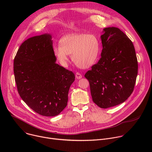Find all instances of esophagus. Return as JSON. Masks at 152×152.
Wrapping results in <instances>:
<instances>
[{
  "label": "esophagus",
  "instance_id": "obj_1",
  "mask_svg": "<svg viewBox=\"0 0 152 152\" xmlns=\"http://www.w3.org/2000/svg\"><path fill=\"white\" fill-rule=\"evenodd\" d=\"M76 79H81L82 78V75H81V74L80 73H78V72H77L76 73Z\"/></svg>",
  "mask_w": 152,
  "mask_h": 152
}]
</instances>
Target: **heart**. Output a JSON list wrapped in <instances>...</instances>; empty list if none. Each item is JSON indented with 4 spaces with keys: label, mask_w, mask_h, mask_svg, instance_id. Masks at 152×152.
Returning <instances> with one entry per match:
<instances>
[{
    "label": "heart",
    "mask_w": 152,
    "mask_h": 152,
    "mask_svg": "<svg viewBox=\"0 0 152 152\" xmlns=\"http://www.w3.org/2000/svg\"><path fill=\"white\" fill-rule=\"evenodd\" d=\"M53 53L59 62L66 64L69 55L76 66L81 69H88L94 64L100 52V43L94 34H70L62 37L59 45L53 48Z\"/></svg>",
    "instance_id": "obj_1"
}]
</instances>
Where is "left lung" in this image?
<instances>
[{
    "label": "left lung",
    "instance_id": "8db88e82",
    "mask_svg": "<svg viewBox=\"0 0 152 152\" xmlns=\"http://www.w3.org/2000/svg\"><path fill=\"white\" fill-rule=\"evenodd\" d=\"M101 58L85 77L93 102L107 108L126 101L134 91L138 61L131 40L117 28L103 29Z\"/></svg>",
    "mask_w": 152,
    "mask_h": 152
}]
</instances>
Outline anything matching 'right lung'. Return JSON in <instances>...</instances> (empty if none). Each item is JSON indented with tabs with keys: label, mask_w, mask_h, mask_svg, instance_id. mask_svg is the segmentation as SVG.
I'll list each match as a JSON object with an SVG mask.
<instances>
[{
	"label": "right lung",
	"mask_w": 152,
	"mask_h": 152,
	"mask_svg": "<svg viewBox=\"0 0 152 152\" xmlns=\"http://www.w3.org/2000/svg\"><path fill=\"white\" fill-rule=\"evenodd\" d=\"M52 35L31 37L18 49L14 61L18 92L37 113L46 117L59 114L67 106L74 73L56 64Z\"/></svg>",
	"instance_id": "1"
}]
</instances>
